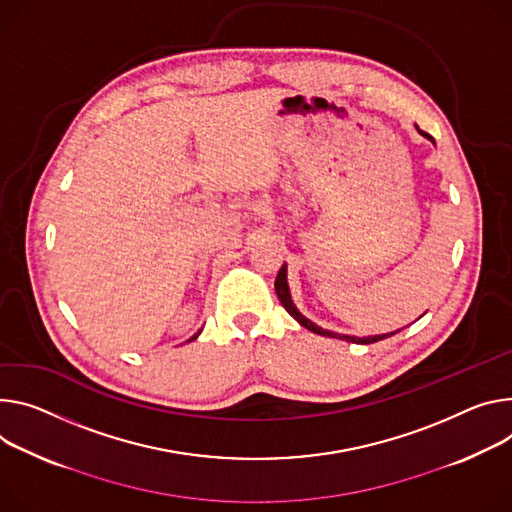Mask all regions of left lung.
Here are the masks:
<instances>
[{"label": "left lung", "instance_id": "1", "mask_svg": "<svg viewBox=\"0 0 512 512\" xmlns=\"http://www.w3.org/2000/svg\"><path fill=\"white\" fill-rule=\"evenodd\" d=\"M418 128V126H416ZM418 132H421L423 136H427L429 141H433V136L431 134H427V132H423L421 128H418ZM275 294H277V298H280V302H282V306L302 324L304 329H308V331H312V333H316V335H322V337H333V339H341V341H349V343H359V345H371V343H378V341H382V339H386V337H392V335H396V333H388V335H376V337H363V339H359V337H349V335H337V333H333V331H324V329H320L318 324H314L312 320H308L306 316H302L298 310H296V306H294V302H292V296H290V288H288V280H286V265H282V269L277 271V277H275Z\"/></svg>", "mask_w": 512, "mask_h": 512}]
</instances>
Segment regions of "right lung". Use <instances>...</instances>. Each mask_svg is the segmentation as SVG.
<instances>
[{
  "label": "right lung",
  "mask_w": 512,
  "mask_h": 512,
  "mask_svg": "<svg viewBox=\"0 0 512 512\" xmlns=\"http://www.w3.org/2000/svg\"><path fill=\"white\" fill-rule=\"evenodd\" d=\"M198 335H200V333H198ZM198 335H194V337H192V339H190V341H194V339H196V337H198Z\"/></svg>",
  "instance_id": "1"
}]
</instances>
